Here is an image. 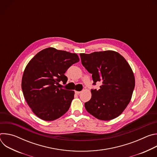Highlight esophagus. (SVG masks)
Instances as JSON below:
<instances>
[{"label": "esophagus", "mask_w": 157, "mask_h": 157, "mask_svg": "<svg viewBox=\"0 0 157 157\" xmlns=\"http://www.w3.org/2000/svg\"><path fill=\"white\" fill-rule=\"evenodd\" d=\"M75 93L76 94H79L80 93H81V91H75Z\"/></svg>", "instance_id": "obj_1"}]
</instances>
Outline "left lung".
<instances>
[{"instance_id": "1", "label": "left lung", "mask_w": 157, "mask_h": 157, "mask_svg": "<svg viewBox=\"0 0 157 157\" xmlns=\"http://www.w3.org/2000/svg\"><path fill=\"white\" fill-rule=\"evenodd\" d=\"M81 63L92 74L93 85L101 81L99 90L91 89L92 96L84 106L89 114L102 121L117 117L130 101L135 78L130 65L119 53L107 50L80 54Z\"/></svg>"}]
</instances>
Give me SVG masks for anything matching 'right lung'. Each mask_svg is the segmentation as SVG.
Instances as JSON below:
<instances>
[{
  "label": "right lung",
  "mask_w": 157,
  "mask_h": 157,
  "mask_svg": "<svg viewBox=\"0 0 157 157\" xmlns=\"http://www.w3.org/2000/svg\"><path fill=\"white\" fill-rule=\"evenodd\" d=\"M79 61L76 53L50 47L38 52L28 63L22 76L21 89L38 117L52 121L68 110L75 92L59 88V82L67 81L64 73Z\"/></svg>",
  "instance_id": "1"
}]
</instances>
